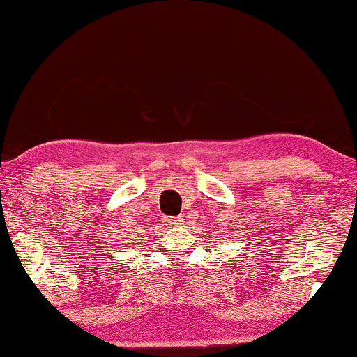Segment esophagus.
<instances>
[{"instance_id":"obj_1","label":"esophagus","mask_w":357,"mask_h":357,"mask_svg":"<svg viewBox=\"0 0 357 357\" xmlns=\"http://www.w3.org/2000/svg\"><path fill=\"white\" fill-rule=\"evenodd\" d=\"M169 226H178L182 225V218L180 216H174V218H167V221H165Z\"/></svg>"}]
</instances>
